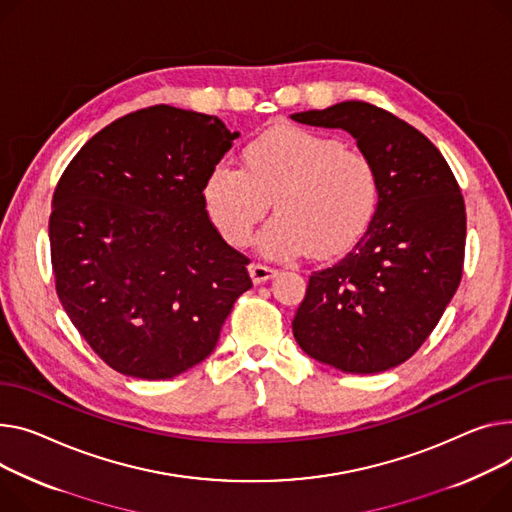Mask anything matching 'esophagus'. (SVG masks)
I'll return each instance as SVG.
<instances>
[{
    "label": "esophagus",
    "instance_id": "obj_1",
    "mask_svg": "<svg viewBox=\"0 0 512 512\" xmlns=\"http://www.w3.org/2000/svg\"><path fill=\"white\" fill-rule=\"evenodd\" d=\"M249 274H251V278H253L255 284H263V282H267V280H271V278H276V276H278V269L261 265V263H253V265L249 267Z\"/></svg>",
    "mask_w": 512,
    "mask_h": 512
}]
</instances>
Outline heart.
I'll list each match as a JSON object with an SVG mask.
<instances>
[{
  "label": "heart",
  "instance_id": "b5f03b06",
  "mask_svg": "<svg viewBox=\"0 0 512 512\" xmlns=\"http://www.w3.org/2000/svg\"><path fill=\"white\" fill-rule=\"evenodd\" d=\"M370 160L327 133L298 125L276 127L251 142L245 166L218 162L203 185V201L230 245H247L271 199L278 216L259 238L269 257L309 249L329 257L346 249L377 206Z\"/></svg>",
  "mask_w": 512,
  "mask_h": 512
}]
</instances>
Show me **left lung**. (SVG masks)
<instances>
[{
    "instance_id": "1",
    "label": "left lung",
    "mask_w": 512,
    "mask_h": 512,
    "mask_svg": "<svg viewBox=\"0 0 512 512\" xmlns=\"http://www.w3.org/2000/svg\"><path fill=\"white\" fill-rule=\"evenodd\" d=\"M344 129L377 175V210L352 251L315 271L292 321L304 354L350 374L399 366L459 288L465 203L447 160L410 123L362 100L290 115Z\"/></svg>"
}]
</instances>
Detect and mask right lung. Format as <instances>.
Wrapping results in <instances>:
<instances>
[{
	"label": "right lung",
	"instance_id": "obj_1",
	"mask_svg": "<svg viewBox=\"0 0 512 512\" xmlns=\"http://www.w3.org/2000/svg\"><path fill=\"white\" fill-rule=\"evenodd\" d=\"M238 138L214 117L158 105L129 113L74 156L49 218L55 288L111 368L164 381L206 360L249 259L210 222L203 185Z\"/></svg>",
	"mask_w": 512,
	"mask_h": 512
}]
</instances>
